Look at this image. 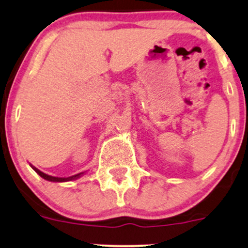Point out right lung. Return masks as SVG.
Segmentation results:
<instances>
[{
  "label": "right lung",
  "instance_id": "1",
  "mask_svg": "<svg viewBox=\"0 0 248 248\" xmlns=\"http://www.w3.org/2000/svg\"><path fill=\"white\" fill-rule=\"evenodd\" d=\"M31 168H32V169L35 170V171H36L37 173H38V175L41 176V177H43L44 179H46V181H50V182H67V181H72V179H77V178H79V177H80V176L82 175V173H84V172H80V173H78V175L71 176V177L62 178V177H53V176L46 175V173L42 172L41 170H38V169H37L36 167H33V166H31Z\"/></svg>",
  "mask_w": 248,
  "mask_h": 248
}]
</instances>
